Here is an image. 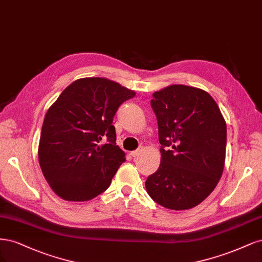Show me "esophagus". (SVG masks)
Instances as JSON below:
<instances>
[{
  "label": "esophagus",
  "mask_w": 262,
  "mask_h": 262,
  "mask_svg": "<svg viewBox=\"0 0 262 262\" xmlns=\"http://www.w3.org/2000/svg\"><path fill=\"white\" fill-rule=\"evenodd\" d=\"M140 154H141V149H137V150H134V151H132V152H130V156H132L133 158H135V157H138Z\"/></svg>",
  "instance_id": "esophagus-1"
}]
</instances>
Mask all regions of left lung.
Masks as SVG:
<instances>
[{"label":"left lung","mask_w":262,"mask_h":262,"mask_svg":"<svg viewBox=\"0 0 262 262\" xmlns=\"http://www.w3.org/2000/svg\"><path fill=\"white\" fill-rule=\"evenodd\" d=\"M161 163L146 188L157 204L187 210L204 201L220 181L225 161L226 124L208 92L172 85L152 95Z\"/></svg>","instance_id":"left-lung-1"}]
</instances>
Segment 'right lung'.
Listing matches in <instances>:
<instances>
[{"instance_id":"right-lung-1","label":"right lung","mask_w":262,"mask_h":262,"mask_svg":"<svg viewBox=\"0 0 262 262\" xmlns=\"http://www.w3.org/2000/svg\"><path fill=\"white\" fill-rule=\"evenodd\" d=\"M135 96L112 80L81 78L72 82L48 110L38 157L57 196L87 201L108 188L125 162L124 151L116 146L113 117L120 105Z\"/></svg>"}]
</instances>
